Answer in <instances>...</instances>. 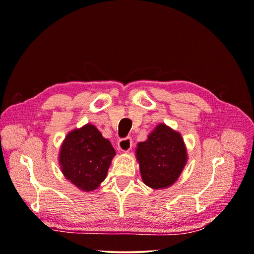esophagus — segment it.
I'll list each match as a JSON object with an SVG mask.
<instances>
[{"label": "esophagus", "mask_w": 254, "mask_h": 254, "mask_svg": "<svg viewBox=\"0 0 254 254\" xmlns=\"http://www.w3.org/2000/svg\"><path fill=\"white\" fill-rule=\"evenodd\" d=\"M117 147H119V149L121 151H123V153H127V151L132 148V139L131 138H124V139L119 140Z\"/></svg>", "instance_id": "esophagus-1"}]
</instances>
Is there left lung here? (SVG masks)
<instances>
[{"mask_svg":"<svg viewBox=\"0 0 254 254\" xmlns=\"http://www.w3.org/2000/svg\"><path fill=\"white\" fill-rule=\"evenodd\" d=\"M135 158L143 184L158 190L176 183L187 164L188 154L179 132L160 123L147 140L138 143Z\"/></svg>","mask_w":254,"mask_h":254,"instance_id":"1","label":"left lung"}]
</instances>
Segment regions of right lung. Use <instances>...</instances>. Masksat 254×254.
<instances>
[{
	"instance_id": "right-lung-1",
	"label": "right lung",
	"mask_w": 254,
	"mask_h": 254,
	"mask_svg": "<svg viewBox=\"0 0 254 254\" xmlns=\"http://www.w3.org/2000/svg\"><path fill=\"white\" fill-rule=\"evenodd\" d=\"M114 147L93 124L69 131L60 146L58 162L64 177L82 191H92L106 179Z\"/></svg>"
}]
</instances>
